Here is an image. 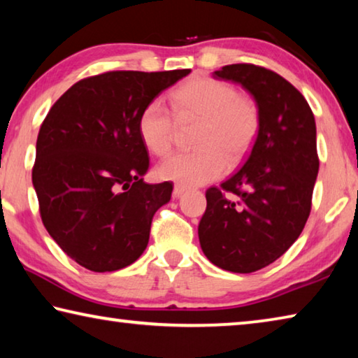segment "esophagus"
Listing matches in <instances>:
<instances>
[{"mask_svg": "<svg viewBox=\"0 0 358 358\" xmlns=\"http://www.w3.org/2000/svg\"><path fill=\"white\" fill-rule=\"evenodd\" d=\"M186 191H187V187L183 186V185H175L173 186V196L175 197H181Z\"/></svg>", "mask_w": 358, "mask_h": 358, "instance_id": "esophagus-1", "label": "esophagus"}]
</instances>
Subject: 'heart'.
Returning <instances> with one entry per match:
<instances>
[{"mask_svg": "<svg viewBox=\"0 0 358 358\" xmlns=\"http://www.w3.org/2000/svg\"><path fill=\"white\" fill-rule=\"evenodd\" d=\"M180 121L199 120L194 145L197 150L166 157L157 167L161 178L183 186L210 183L238 164L256 142L260 118L250 98L232 85L210 77H192L171 94ZM137 131L142 143L156 156L172 147L175 121L161 101H151L138 115Z\"/></svg>", "mask_w": 358, "mask_h": 358, "instance_id": "1", "label": "heart"}]
</instances>
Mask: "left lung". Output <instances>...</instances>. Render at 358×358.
Here are the masks:
<instances>
[{
  "mask_svg": "<svg viewBox=\"0 0 358 358\" xmlns=\"http://www.w3.org/2000/svg\"><path fill=\"white\" fill-rule=\"evenodd\" d=\"M213 77L238 83L252 96L260 126L245 164L205 194L199 241L211 264L252 273L281 257L310 216L319 172L316 121L299 90L273 71L229 64Z\"/></svg>",
  "mask_w": 358,
  "mask_h": 358,
  "instance_id": "obj_1",
  "label": "left lung"
}]
</instances>
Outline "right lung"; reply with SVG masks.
<instances>
[{
    "label": "right lung",
    "mask_w": 358,
    "mask_h": 358,
    "mask_svg": "<svg viewBox=\"0 0 358 358\" xmlns=\"http://www.w3.org/2000/svg\"><path fill=\"white\" fill-rule=\"evenodd\" d=\"M189 72L113 71L83 78L47 113L33 186L47 232L85 268H124L147 248L151 220L173 186L143 181L150 159L137 120Z\"/></svg>",
    "instance_id": "1"
}]
</instances>
